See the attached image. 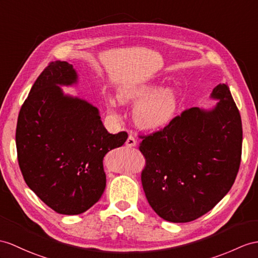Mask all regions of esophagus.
Here are the masks:
<instances>
[{"label":"esophagus","instance_id":"obj_1","mask_svg":"<svg viewBox=\"0 0 258 258\" xmlns=\"http://www.w3.org/2000/svg\"><path fill=\"white\" fill-rule=\"evenodd\" d=\"M136 144H137V140L133 136H129L127 141H125V146L129 148H133V147H136Z\"/></svg>","mask_w":258,"mask_h":258}]
</instances>
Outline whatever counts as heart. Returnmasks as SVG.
Here are the masks:
<instances>
[{"label":"heart","mask_w":258,"mask_h":258,"mask_svg":"<svg viewBox=\"0 0 258 258\" xmlns=\"http://www.w3.org/2000/svg\"><path fill=\"white\" fill-rule=\"evenodd\" d=\"M154 82L125 85L118 91V100L122 104L138 102L133 110L134 120L144 130H160L173 121L178 109L177 93L172 87L159 90ZM112 106L116 102L109 100Z\"/></svg>","instance_id":"b5f03b06"}]
</instances>
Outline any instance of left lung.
<instances>
[{
  "label": "left lung",
  "instance_id": "left-lung-1",
  "mask_svg": "<svg viewBox=\"0 0 258 258\" xmlns=\"http://www.w3.org/2000/svg\"><path fill=\"white\" fill-rule=\"evenodd\" d=\"M212 108L194 107L143 138L141 180L150 206L174 223L210 211L233 185L242 154V121L228 84L210 94Z\"/></svg>",
  "mask_w": 258,
  "mask_h": 258
}]
</instances>
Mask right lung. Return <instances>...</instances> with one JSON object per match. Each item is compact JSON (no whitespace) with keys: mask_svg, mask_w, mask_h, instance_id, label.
Masks as SVG:
<instances>
[{"mask_svg":"<svg viewBox=\"0 0 258 258\" xmlns=\"http://www.w3.org/2000/svg\"><path fill=\"white\" fill-rule=\"evenodd\" d=\"M79 83L66 61L51 62L36 80L17 119L18 164L28 187L61 215H80L105 190L104 156L127 133L109 134L99 110L61 86Z\"/></svg>","mask_w":258,"mask_h":258,"instance_id":"add662e5","label":"right lung"}]
</instances>
